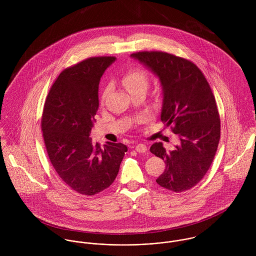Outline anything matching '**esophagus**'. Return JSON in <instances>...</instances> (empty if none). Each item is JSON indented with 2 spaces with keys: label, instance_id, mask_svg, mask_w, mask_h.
<instances>
[{
  "label": "esophagus",
  "instance_id": "34e87169",
  "mask_svg": "<svg viewBox=\"0 0 256 256\" xmlns=\"http://www.w3.org/2000/svg\"><path fill=\"white\" fill-rule=\"evenodd\" d=\"M135 148L138 152H146V146L144 144H138V145H136Z\"/></svg>",
  "mask_w": 256,
  "mask_h": 256
}]
</instances>
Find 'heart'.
Instances as JSON below:
<instances>
[{"mask_svg": "<svg viewBox=\"0 0 256 256\" xmlns=\"http://www.w3.org/2000/svg\"><path fill=\"white\" fill-rule=\"evenodd\" d=\"M122 82L128 92L136 88H146L148 84V76L143 70H131L124 76ZM110 90V86H108L104 92L102 100H104Z\"/></svg>", "mask_w": 256, "mask_h": 256, "instance_id": "obj_1", "label": "heart"}]
</instances>
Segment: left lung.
Listing matches in <instances>:
<instances>
[{
    "label": "left lung",
    "instance_id": "8db88e82",
    "mask_svg": "<svg viewBox=\"0 0 256 256\" xmlns=\"http://www.w3.org/2000/svg\"><path fill=\"white\" fill-rule=\"evenodd\" d=\"M158 76L162 86L160 120L178 134L180 144L166 150L162 142L150 150L166 162L156 183L174 192L195 186L208 172L218 148L220 124L211 88L192 62L166 52L131 54Z\"/></svg>",
    "mask_w": 256,
    "mask_h": 256
}]
</instances>
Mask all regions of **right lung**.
Wrapping results in <instances>:
<instances>
[{
  "instance_id": "right-lung-1",
  "label": "right lung",
  "mask_w": 256,
  "mask_h": 256,
  "mask_svg": "<svg viewBox=\"0 0 256 256\" xmlns=\"http://www.w3.org/2000/svg\"><path fill=\"white\" fill-rule=\"evenodd\" d=\"M115 57H92L65 69L53 84L41 119L50 162L59 178L92 196L115 180L127 146L94 144L90 131L98 110V84Z\"/></svg>"
}]
</instances>
